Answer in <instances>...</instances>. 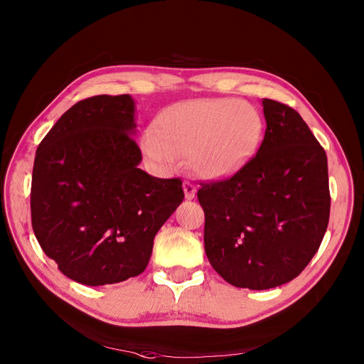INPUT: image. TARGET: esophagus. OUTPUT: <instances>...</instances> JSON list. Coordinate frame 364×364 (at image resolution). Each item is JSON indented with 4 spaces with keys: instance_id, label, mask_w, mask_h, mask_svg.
<instances>
[{
    "instance_id": "34e87169",
    "label": "esophagus",
    "mask_w": 364,
    "mask_h": 364,
    "mask_svg": "<svg viewBox=\"0 0 364 364\" xmlns=\"http://www.w3.org/2000/svg\"><path fill=\"white\" fill-rule=\"evenodd\" d=\"M183 190L186 199H193L196 195V186L190 181H183Z\"/></svg>"
}]
</instances>
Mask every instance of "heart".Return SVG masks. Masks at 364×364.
I'll use <instances>...</instances> for the list:
<instances>
[{
	"mask_svg": "<svg viewBox=\"0 0 364 364\" xmlns=\"http://www.w3.org/2000/svg\"><path fill=\"white\" fill-rule=\"evenodd\" d=\"M258 110L233 99H202L158 113L143 139L146 156L161 166L188 159L196 174L230 177L243 168L259 143Z\"/></svg>",
	"mask_w": 364,
	"mask_h": 364,
	"instance_id": "obj_1",
	"label": "heart"
}]
</instances>
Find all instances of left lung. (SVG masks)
<instances>
[{
	"mask_svg": "<svg viewBox=\"0 0 364 364\" xmlns=\"http://www.w3.org/2000/svg\"><path fill=\"white\" fill-rule=\"evenodd\" d=\"M262 143L232 177L205 183L203 242L214 270L236 288L270 289L309 265L326 233V151L299 113L264 99Z\"/></svg>",
	"mask_w": 364,
	"mask_h": 364,
	"instance_id": "8db88e82",
	"label": "left lung"
}]
</instances>
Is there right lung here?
<instances>
[{
  "mask_svg": "<svg viewBox=\"0 0 364 364\" xmlns=\"http://www.w3.org/2000/svg\"><path fill=\"white\" fill-rule=\"evenodd\" d=\"M129 94L94 95L65 112L38 146L32 228L69 279L103 286L139 276L153 239L184 199L180 178L139 168Z\"/></svg>",
  "mask_w": 364,
  "mask_h": 364,
  "instance_id": "add662e5",
  "label": "right lung"
}]
</instances>
